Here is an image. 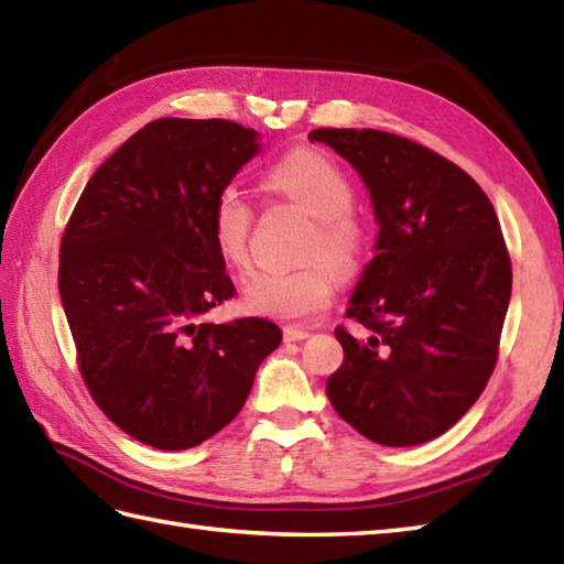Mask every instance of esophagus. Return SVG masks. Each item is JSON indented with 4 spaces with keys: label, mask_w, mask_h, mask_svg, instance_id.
Masks as SVG:
<instances>
[{
    "label": "esophagus",
    "mask_w": 564,
    "mask_h": 564,
    "mask_svg": "<svg viewBox=\"0 0 564 564\" xmlns=\"http://www.w3.org/2000/svg\"><path fill=\"white\" fill-rule=\"evenodd\" d=\"M310 337V329H305V327H283V339L285 341H303V339H307Z\"/></svg>",
    "instance_id": "esophagus-1"
}]
</instances>
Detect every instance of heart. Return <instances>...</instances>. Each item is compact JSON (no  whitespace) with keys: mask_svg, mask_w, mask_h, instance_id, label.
<instances>
[{"mask_svg":"<svg viewBox=\"0 0 564 564\" xmlns=\"http://www.w3.org/2000/svg\"><path fill=\"white\" fill-rule=\"evenodd\" d=\"M269 191L315 218L293 271L261 273L245 289V307L275 319H307L325 310L339 279H354L368 257V227L351 210L354 186L325 152L301 148L275 162L263 178ZM254 208L235 186L223 188L210 208V237L220 257L237 269L251 261Z\"/></svg>","mask_w":564,"mask_h":564,"instance_id":"1","label":"heart"}]
</instances>
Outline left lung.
Returning <instances> with one entry per match:
<instances>
[{"instance_id": "8db88e82", "label": "left lung", "mask_w": 564, "mask_h": 564, "mask_svg": "<svg viewBox=\"0 0 564 564\" xmlns=\"http://www.w3.org/2000/svg\"><path fill=\"white\" fill-rule=\"evenodd\" d=\"M361 174L380 225L346 317L327 398L380 446L448 431L487 388L511 297V257L492 200L458 164L373 128H317Z\"/></svg>"}]
</instances>
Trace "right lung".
Wrapping results in <instances>:
<instances>
[{"instance_id":"add662e5","label":"right lung","mask_w":564,"mask_h":564,"mask_svg":"<svg viewBox=\"0 0 564 564\" xmlns=\"http://www.w3.org/2000/svg\"><path fill=\"white\" fill-rule=\"evenodd\" d=\"M259 152L223 118H158L106 160L59 242L57 289L91 400L128 436L186 451L242 410L281 344L263 317L213 325L235 297L210 237L215 196Z\"/></svg>"}]
</instances>
